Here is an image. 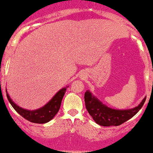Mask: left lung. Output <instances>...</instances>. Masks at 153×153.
<instances>
[{
	"label": "left lung",
	"instance_id": "1",
	"mask_svg": "<svg viewBox=\"0 0 153 153\" xmlns=\"http://www.w3.org/2000/svg\"><path fill=\"white\" fill-rule=\"evenodd\" d=\"M146 97L134 108L118 110L113 109L104 105L89 90L84 95L85 104L89 114L92 116L96 124L103 127L119 126L134 117L143 105Z\"/></svg>",
	"mask_w": 153,
	"mask_h": 153
}]
</instances>
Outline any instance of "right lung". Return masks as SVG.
<instances>
[{"label":"right lung","mask_w":153,"mask_h":153,"mask_svg":"<svg viewBox=\"0 0 153 153\" xmlns=\"http://www.w3.org/2000/svg\"><path fill=\"white\" fill-rule=\"evenodd\" d=\"M67 87H64L59 90L57 93L54 95V97L48 102L45 105L40 108L36 110H26V109L22 108L19 105L13 102L12 99L8 95L7 92V97L8 101L10 102L12 107L15 109L17 113H19L22 117H24L27 120L33 123H36V124H45L54 118V116L56 115L58 111H59L60 107H61V101H62L63 97L65 94Z\"/></svg>","instance_id":"right-lung-1"}]
</instances>
